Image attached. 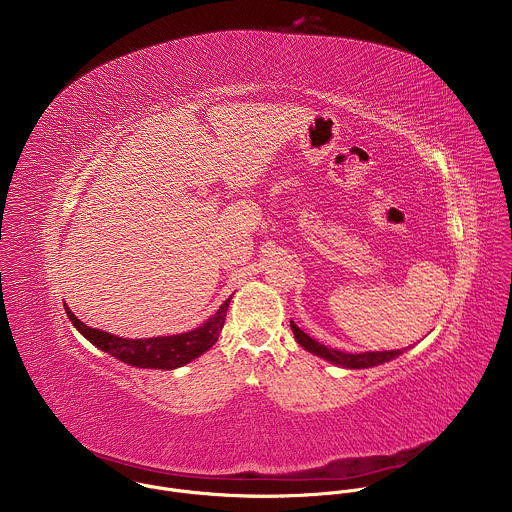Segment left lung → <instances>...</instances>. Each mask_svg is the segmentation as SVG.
<instances>
[{"label": "left lung", "instance_id": "obj_1", "mask_svg": "<svg viewBox=\"0 0 512 512\" xmlns=\"http://www.w3.org/2000/svg\"><path fill=\"white\" fill-rule=\"evenodd\" d=\"M290 327H292L297 343L305 351H309V353H313V355H317V357H321V359H325L333 365L345 366V368H368V366L382 365V363H388V361L396 359L398 355H402L406 351V349H398V351H372V353L351 355V353H343V351L319 345L315 339L305 335L293 321H290Z\"/></svg>", "mask_w": 512, "mask_h": 512}]
</instances>
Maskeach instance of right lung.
I'll return each mask as SVG.
<instances>
[{
  "label": "right lung",
  "instance_id": "right-lung-1",
  "mask_svg": "<svg viewBox=\"0 0 512 512\" xmlns=\"http://www.w3.org/2000/svg\"><path fill=\"white\" fill-rule=\"evenodd\" d=\"M228 303H230V297L220 305L219 311L203 327L195 331H189L183 335H171V337H153V339H122V337L84 325L80 319H76L69 305H65V311L73 321L74 327L92 345L116 357L118 361L138 366V368L171 370V368L191 363L193 359L201 357L205 351H209L217 343L226 319Z\"/></svg>",
  "mask_w": 512,
  "mask_h": 512
}]
</instances>
